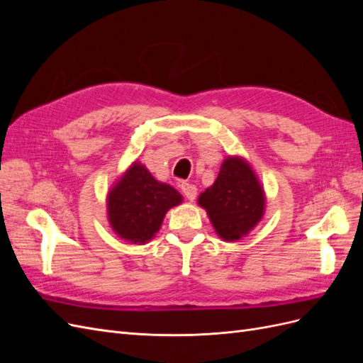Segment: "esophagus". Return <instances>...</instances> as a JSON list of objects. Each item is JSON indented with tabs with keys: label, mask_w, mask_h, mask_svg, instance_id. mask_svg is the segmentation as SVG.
I'll use <instances>...</instances> for the list:
<instances>
[{
	"label": "esophagus",
	"mask_w": 363,
	"mask_h": 363,
	"mask_svg": "<svg viewBox=\"0 0 363 363\" xmlns=\"http://www.w3.org/2000/svg\"><path fill=\"white\" fill-rule=\"evenodd\" d=\"M182 192H183V195L186 196V199H188L189 201H194L195 200V196H196V186L195 184H192V183H182Z\"/></svg>",
	"instance_id": "esophagus-1"
}]
</instances>
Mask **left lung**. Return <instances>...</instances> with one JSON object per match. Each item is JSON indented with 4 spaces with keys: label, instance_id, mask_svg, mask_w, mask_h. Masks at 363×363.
I'll return each mask as SVG.
<instances>
[{
    "label": "left lung",
    "instance_id": "8db88e82",
    "mask_svg": "<svg viewBox=\"0 0 363 363\" xmlns=\"http://www.w3.org/2000/svg\"><path fill=\"white\" fill-rule=\"evenodd\" d=\"M219 238L238 240L256 227L265 211V195L250 164L228 157L221 164L215 183L200 196Z\"/></svg>",
    "mask_w": 363,
    "mask_h": 363
}]
</instances>
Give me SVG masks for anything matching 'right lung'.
Here are the masks:
<instances>
[{
	"label": "right lung",
	"mask_w": 363,
	"mask_h": 363,
	"mask_svg": "<svg viewBox=\"0 0 363 363\" xmlns=\"http://www.w3.org/2000/svg\"><path fill=\"white\" fill-rule=\"evenodd\" d=\"M182 203L172 186L160 183L144 164L133 163L108 192L107 212L115 233L128 242L145 244L171 207Z\"/></svg>",
	"instance_id": "right-lung-1"
}]
</instances>
